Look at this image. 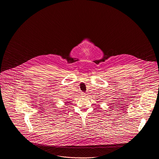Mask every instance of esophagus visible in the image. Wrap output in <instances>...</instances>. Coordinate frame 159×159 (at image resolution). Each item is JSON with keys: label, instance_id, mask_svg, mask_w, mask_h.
<instances>
[{"label": "esophagus", "instance_id": "esophagus-1", "mask_svg": "<svg viewBox=\"0 0 159 159\" xmlns=\"http://www.w3.org/2000/svg\"><path fill=\"white\" fill-rule=\"evenodd\" d=\"M85 95H86V94H85L84 92H82V94H81L82 97H84V96H85Z\"/></svg>", "mask_w": 159, "mask_h": 159}]
</instances>
